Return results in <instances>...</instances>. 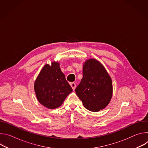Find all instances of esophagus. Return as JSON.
I'll return each mask as SVG.
<instances>
[{"label":"esophagus","instance_id":"1","mask_svg":"<svg viewBox=\"0 0 148 148\" xmlns=\"http://www.w3.org/2000/svg\"><path fill=\"white\" fill-rule=\"evenodd\" d=\"M70 85H71V87H72L73 90H74L75 89V87H76V84H75V83L74 82H71V83L70 84Z\"/></svg>","mask_w":148,"mask_h":148}]
</instances>
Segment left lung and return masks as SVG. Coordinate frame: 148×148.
<instances>
[{
  "mask_svg": "<svg viewBox=\"0 0 148 148\" xmlns=\"http://www.w3.org/2000/svg\"><path fill=\"white\" fill-rule=\"evenodd\" d=\"M83 77L75 88V92L84 107L98 112L106 107L112 96V79L101 63L89 59L84 63Z\"/></svg>",
  "mask_w": 148,
  "mask_h": 148,
  "instance_id": "obj_1",
  "label": "left lung"
}]
</instances>
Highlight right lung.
Here are the masks:
<instances>
[{"mask_svg": "<svg viewBox=\"0 0 148 148\" xmlns=\"http://www.w3.org/2000/svg\"><path fill=\"white\" fill-rule=\"evenodd\" d=\"M34 91L38 102L49 109L61 106L73 89L62 73L58 62L46 64L34 82Z\"/></svg>", "mask_w": 148, "mask_h": 148, "instance_id": "1", "label": "right lung"}]
</instances>
